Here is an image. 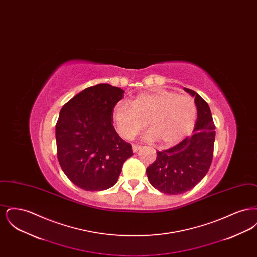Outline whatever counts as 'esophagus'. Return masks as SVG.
<instances>
[{
    "label": "esophagus",
    "mask_w": 257,
    "mask_h": 257,
    "mask_svg": "<svg viewBox=\"0 0 257 257\" xmlns=\"http://www.w3.org/2000/svg\"><path fill=\"white\" fill-rule=\"evenodd\" d=\"M140 148H141V147H140V146H138V145H133V146H132V150H133V152H137Z\"/></svg>",
    "instance_id": "34e87169"
}]
</instances>
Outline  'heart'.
<instances>
[{
  "mask_svg": "<svg viewBox=\"0 0 257 257\" xmlns=\"http://www.w3.org/2000/svg\"><path fill=\"white\" fill-rule=\"evenodd\" d=\"M196 117L195 101L171 90H159L138 95L130 102L118 103L111 112V122L120 137L133 139L146 126L149 141L171 146L180 142L193 129Z\"/></svg>",
  "mask_w": 257,
  "mask_h": 257,
  "instance_id": "obj_1",
  "label": "heart"
}]
</instances>
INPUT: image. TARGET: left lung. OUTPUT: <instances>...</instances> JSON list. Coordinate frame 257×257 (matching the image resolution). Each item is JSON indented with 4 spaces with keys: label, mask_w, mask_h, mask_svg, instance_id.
Listing matches in <instances>:
<instances>
[{
    "label": "left lung",
    "mask_w": 257,
    "mask_h": 257,
    "mask_svg": "<svg viewBox=\"0 0 257 257\" xmlns=\"http://www.w3.org/2000/svg\"><path fill=\"white\" fill-rule=\"evenodd\" d=\"M185 90L195 97L197 109L194 133L174 147L157 150V158L147 169L150 184L168 195L183 194L199 183L214 154L216 131L210 108L196 91L187 87Z\"/></svg>",
    "instance_id": "obj_1"
}]
</instances>
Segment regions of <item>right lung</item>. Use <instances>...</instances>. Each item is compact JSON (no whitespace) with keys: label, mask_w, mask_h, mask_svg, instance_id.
Instances as JSON below:
<instances>
[{"label":"right lung","mask_w":257,"mask_h":257,"mask_svg":"<svg viewBox=\"0 0 257 257\" xmlns=\"http://www.w3.org/2000/svg\"><path fill=\"white\" fill-rule=\"evenodd\" d=\"M124 90L108 84L89 86L62 108L56 124L57 155L69 180L86 191L117 182L132 147L116 133L111 112Z\"/></svg>","instance_id":"add662e5"}]
</instances>
